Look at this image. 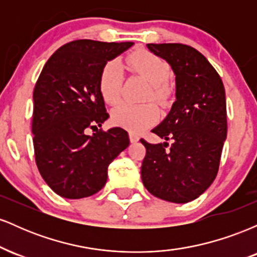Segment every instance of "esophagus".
<instances>
[{
  "label": "esophagus",
  "mask_w": 257,
  "mask_h": 257,
  "mask_svg": "<svg viewBox=\"0 0 257 257\" xmlns=\"http://www.w3.org/2000/svg\"><path fill=\"white\" fill-rule=\"evenodd\" d=\"M129 140H131L132 144L138 143V141H139V137H138L137 134H134V133H129Z\"/></svg>",
  "instance_id": "esophagus-1"
}]
</instances>
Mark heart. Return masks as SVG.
I'll return each mask as SVG.
<instances>
[{"label": "heart", "instance_id": "heart-1", "mask_svg": "<svg viewBox=\"0 0 257 257\" xmlns=\"http://www.w3.org/2000/svg\"><path fill=\"white\" fill-rule=\"evenodd\" d=\"M126 67L133 73L141 76L150 83L145 99H153L161 106H167L173 96V88L167 79L170 75L169 64L153 53L139 49L128 55ZM124 73L119 61L112 60L105 65L99 78V90L105 102L114 105L123 95ZM159 117L158 108L152 102L133 105L124 102L111 112L113 124L122 126L132 133H140L155 124Z\"/></svg>", "mask_w": 257, "mask_h": 257}]
</instances>
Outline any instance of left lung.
<instances>
[{"mask_svg":"<svg viewBox=\"0 0 257 257\" xmlns=\"http://www.w3.org/2000/svg\"><path fill=\"white\" fill-rule=\"evenodd\" d=\"M175 75L176 100L163 122L152 129L166 143L149 144L141 166L143 184L157 198L187 203L216 178L227 137L225 87L202 53L181 43H149ZM169 146V149L166 147Z\"/></svg>","mask_w":257,"mask_h":257,"instance_id":"left-lung-1","label":"left lung"}]
</instances>
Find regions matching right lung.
I'll return each mask as SVG.
<instances>
[{
	"label": "right lung",
	"mask_w": 257,
	"mask_h": 257,
	"mask_svg": "<svg viewBox=\"0 0 257 257\" xmlns=\"http://www.w3.org/2000/svg\"><path fill=\"white\" fill-rule=\"evenodd\" d=\"M133 44L72 41L43 66L34 89L35 158L43 180L60 197L79 199L99 192L110 163L129 146L124 129H98L108 118L99 78L107 61ZM88 128L96 133L88 136Z\"/></svg>",
	"instance_id": "right-lung-1"
}]
</instances>
